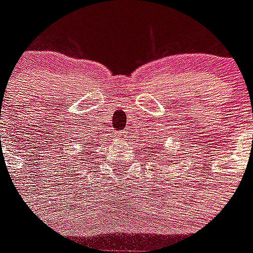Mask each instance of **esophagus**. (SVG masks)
<instances>
[{"instance_id":"esophagus-1","label":"esophagus","mask_w":253,"mask_h":253,"mask_svg":"<svg viewBox=\"0 0 253 253\" xmlns=\"http://www.w3.org/2000/svg\"><path fill=\"white\" fill-rule=\"evenodd\" d=\"M126 134H128V131H125V130L115 131V138L116 139H125V138L128 137Z\"/></svg>"}]
</instances>
